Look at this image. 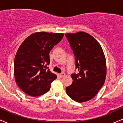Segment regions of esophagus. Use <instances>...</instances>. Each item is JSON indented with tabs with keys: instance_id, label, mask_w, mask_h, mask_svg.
<instances>
[{
	"instance_id": "esophagus-1",
	"label": "esophagus",
	"mask_w": 123,
	"mask_h": 123,
	"mask_svg": "<svg viewBox=\"0 0 123 123\" xmlns=\"http://www.w3.org/2000/svg\"><path fill=\"white\" fill-rule=\"evenodd\" d=\"M59 76H60L61 77H64L65 76V73H63V72H62V73H60V74H59Z\"/></svg>"
}]
</instances>
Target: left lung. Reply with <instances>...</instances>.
<instances>
[{"instance_id":"left-lung-1","label":"left lung","mask_w":123,"mask_h":123,"mask_svg":"<svg viewBox=\"0 0 123 123\" xmlns=\"http://www.w3.org/2000/svg\"><path fill=\"white\" fill-rule=\"evenodd\" d=\"M75 58L78 73H73V82L66 88L68 95L77 102L88 101L97 95L105 83L106 64L101 45L88 33H66Z\"/></svg>"}]
</instances>
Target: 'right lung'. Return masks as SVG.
Here are the masks:
<instances>
[{"mask_svg":"<svg viewBox=\"0 0 123 123\" xmlns=\"http://www.w3.org/2000/svg\"><path fill=\"white\" fill-rule=\"evenodd\" d=\"M63 33L36 32L22 42L14 60L15 81L25 93L32 97L45 94L57 75L47 67L49 53L62 40Z\"/></svg>","mask_w":123,"mask_h":123,"instance_id":"1","label":"right lung"}]
</instances>
